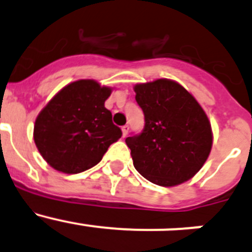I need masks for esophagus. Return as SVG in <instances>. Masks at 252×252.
Listing matches in <instances>:
<instances>
[{"instance_id": "34e87169", "label": "esophagus", "mask_w": 252, "mask_h": 252, "mask_svg": "<svg viewBox=\"0 0 252 252\" xmlns=\"http://www.w3.org/2000/svg\"><path fill=\"white\" fill-rule=\"evenodd\" d=\"M122 131H123V136H124V138H126V134H128V131H129V126H128V124H126V126H122Z\"/></svg>"}]
</instances>
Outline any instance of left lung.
<instances>
[{
	"label": "left lung",
	"instance_id": "obj_1",
	"mask_svg": "<svg viewBox=\"0 0 252 252\" xmlns=\"http://www.w3.org/2000/svg\"><path fill=\"white\" fill-rule=\"evenodd\" d=\"M134 91L145 116L141 133L126 139L134 167L161 187L187 182L201 169L212 147L205 111L191 94L168 79L138 84Z\"/></svg>",
	"mask_w": 252,
	"mask_h": 252
}]
</instances>
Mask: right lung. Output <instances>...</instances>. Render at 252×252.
Listing matches in <instances>:
<instances>
[{
	"instance_id": "right-lung-1",
	"label": "right lung",
	"mask_w": 252,
	"mask_h": 252,
	"mask_svg": "<svg viewBox=\"0 0 252 252\" xmlns=\"http://www.w3.org/2000/svg\"><path fill=\"white\" fill-rule=\"evenodd\" d=\"M112 90L95 80L68 84L39 113L34 141L45 161L57 171L77 174L96 166L122 136L105 101Z\"/></svg>"
}]
</instances>
